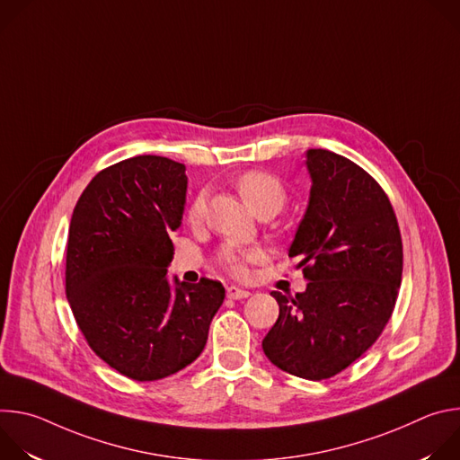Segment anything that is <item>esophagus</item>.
Segmentation results:
<instances>
[{
    "label": "esophagus",
    "mask_w": 460,
    "mask_h": 460,
    "mask_svg": "<svg viewBox=\"0 0 460 460\" xmlns=\"http://www.w3.org/2000/svg\"><path fill=\"white\" fill-rule=\"evenodd\" d=\"M249 295H251V291H247V289H242V288H236V286H229V288H227V296L233 298V300L247 298Z\"/></svg>",
    "instance_id": "1"
}]
</instances>
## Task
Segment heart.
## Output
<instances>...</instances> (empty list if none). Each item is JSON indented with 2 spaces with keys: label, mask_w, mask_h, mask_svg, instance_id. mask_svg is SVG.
<instances>
[{
  "label": "heart",
  "mask_w": 460,
  "mask_h": 460,
  "mask_svg": "<svg viewBox=\"0 0 460 460\" xmlns=\"http://www.w3.org/2000/svg\"><path fill=\"white\" fill-rule=\"evenodd\" d=\"M234 185L245 204L258 215L264 209H277L286 202V187L282 181L266 172V171H245L236 180ZM208 208V194L206 190L199 192L192 199L187 209V224L200 226L206 217ZM266 256L261 247H238V245H224L218 252V264L234 277H245L249 273V264L260 261Z\"/></svg>",
  "instance_id": "b5f03b06"
}]
</instances>
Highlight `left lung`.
<instances>
[{
    "mask_svg": "<svg viewBox=\"0 0 460 460\" xmlns=\"http://www.w3.org/2000/svg\"><path fill=\"white\" fill-rule=\"evenodd\" d=\"M311 192L289 247L298 256L304 293L279 291L280 314L266 357L307 380L335 376L380 337L402 280V238L391 202L362 167L325 151H307Z\"/></svg>",
    "mask_w": 460,
    "mask_h": 460,
    "instance_id": "1",
    "label": "left lung"
}]
</instances>
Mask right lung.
Segmentation results:
<instances>
[{"label": "right lung", "instance_id": "add662e5", "mask_svg": "<svg viewBox=\"0 0 460 460\" xmlns=\"http://www.w3.org/2000/svg\"><path fill=\"white\" fill-rule=\"evenodd\" d=\"M185 165L135 156L100 171L75 208L65 293L91 349L118 373L165 378L206 348L226 289L167 279L185 208Z\"/></svg>", "mask_w": 460, "mask_h": 460}]
</instances>
